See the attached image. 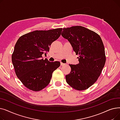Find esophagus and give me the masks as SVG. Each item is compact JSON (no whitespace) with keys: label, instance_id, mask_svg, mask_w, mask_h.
Listing matches in <instances>:
<instances>
[{"label":"esophagus","instance_id":"34e87169","mask_svg":"<svg viewBox=\"0 0 120 120\" xmlns=\"http://www.w3.org/2000/svg\"><path fill=\"white\" fill-rule=\"evenodd\" d=\"M66 65V64H65V63H61V66H65V65Z\"/></svg>","mask_w":120,"mask_h":120}]
</instances>
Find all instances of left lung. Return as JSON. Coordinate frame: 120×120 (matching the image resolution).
<instances>
[{"instance_id":"obj_1","label":"left lung","mask_w":120,"mask_h":120,"mask_svg":"<svg viewBox=\"0 0 120 120\" xmlns=\"http://www.w3.org/2000/svg\"><path fill=\"white\" fill-rule=\"evenodd\" d=\"M61 34L70 43L79 64L70 65L67 83L75 90H84L95 83L104 67L106 57L101 38L94 31L80 26L63 28Z\"/></svg>"}]
</instances>
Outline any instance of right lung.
Returning <instances> with one entry per match:
<instances>
[{"label":"right lung","mask_w":120,"mask_h":120,"mask_svg":"<svg viewBox=\"0 0 120 120\" xmlns=\"http://www.w3.org/2000/svg\"><path fill=\"white\" fill-rule=\"evenodd\" d=\"M62 28L35 30L19 38L11 55L18 78L28 89L38 91L49 83L53 72L60 66L58 61L42 58L49 47L60 37Z\"/></svg>","instance_id":"1"}]
</instances>
